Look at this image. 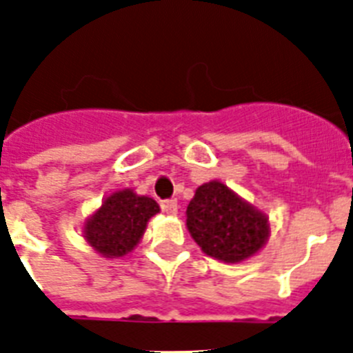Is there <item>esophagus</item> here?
<instances>
[{
	"mask_svg": "<svg viewBox=\"0 0 353 353\" xmlns=\"http://www.w3.org/2000/svg\"><path fill=\"white\" fill-rule=\"evenodd\" d=\"M163 211L167 212L169 216H176L177 214V200H165L163 204H161Z\"/></svg>",
	"mask_w": 353,
	"mask_h": 353,
	"instance_id": "1",
	"label": "esophagus"
}]
</instances>
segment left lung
<instances>
[{
	"instance_id": "1",
	"label": "left lung",
	"mask_w": 353,
	"mask_h": 353,
	"mask_svg": "<svg viewBox=\"0 0 353 353\" xmlns=\"http://www.w3.org/2000/svg\"><path fill=\"white\" fill-rule=\"evenodd\" d=\"M186 227L205 255L227 263L252 259L271 234L268 214L221 181L196 188L186 209Z\"/></svg>"
}]
</instances>
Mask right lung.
<instances>
[{
    "instance_id": "add662e5",
    "label": "right lung",
    "mask_w": 353,
    "mask_h": 353,
    "mask_svg": "<svg viewBox=\"0 0 353 353\" xmlns=\"http://www.w3.org/2000/svg\"><path fill=\"white\" fill-rule=\"evenodd\" d=\"M160 212L151 196L137 195L132 188L107 195L100 208L84 221V239L105 259L125 256L141 243L148 221Z\"/></svg>"
}]
</instances>
